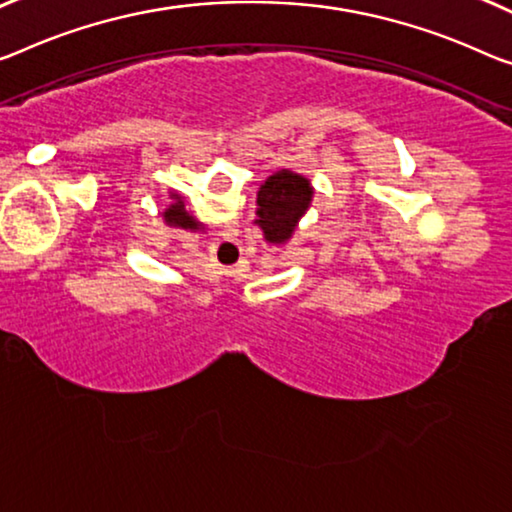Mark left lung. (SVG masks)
I'll use <instances>...</instances> for the list:
<instances>
[{
  "mask_svg": "<svg viewBox=\"0 0 512 512\" xmlns=\"http://www.w3.org/2000/svg\"><path fill=\"white\" fill-rule=\"evenodd\" d=\"M311 194L309 180L290 171H279L265 180L256 201V224L263 229L267 242L281 245L293 235L297 222L309 208Z\"/></svg>",
  "mask_w": 512,
  "mask_h": 512,
  "instance_id": "1",
  "label": "left lung"
}]
</instances>
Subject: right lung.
Masks as SVG:
<instances>
[{
    "mask_svg": "<svg viewBox=\"0 0 512 512\" xmlns=\"http://www.w3.org/2000/svg\"><path fill=\"white\" fill-rule=\"evenodd\" d=\"M164 219H167L171 226H180V229H196V222L185 212L183 201L174 203V206L164 212Z\"/></svg>",
    "mask_w": 512,
    "mask_h": 512,
    "instance_id": "add662e5",
    "label": "right lung"
}]
</instances>
